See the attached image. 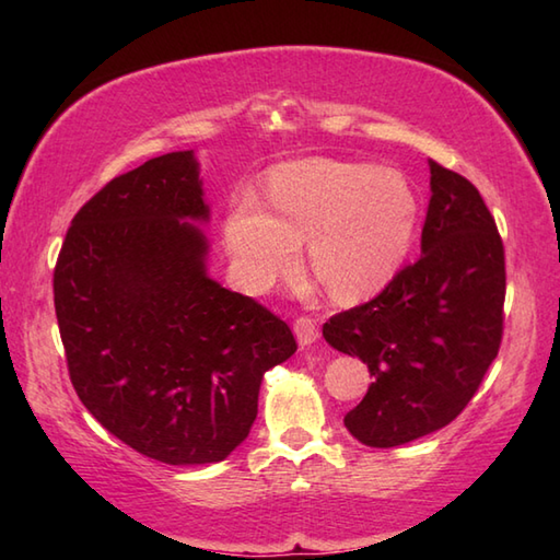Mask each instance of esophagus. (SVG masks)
<instances>
[{"instance_id":"esophagus-1","label":"esophagus","mask_w":560,"mask_h":560,"mask_svg":"<svg viewBox=\"0 0 560 560\" xmlns=\"http://www.w3.org/2000/svg\"><path fill=\"white\" fill-rule=\"evenodd\" d=\"M293 335H295V339H299L301 347H311V343L317 341L319 329H317V325H315V319H311V317H299V319H295V323H293Z\"/></svg>"}]
</instances>
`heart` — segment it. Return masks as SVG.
<instances>
[{
  "instance_id": "heart-1",
  "label": "heart",
  "mask_w": 560,
  "mask_h": 560,
  "mask_svg": "<svg viewBox=\"0 0 560 560\" xmlns=\"http://www.w3.org/2000/svg\"><path fill=\"white\" fill-rule=\"evenodd\" d=\"M269 213L237 197L223 221V245L237 287L267 291L307 241L311 267L339 301L387 287L416 233V197L399 171L307 159L281 165L269 180Z\"/></svg>"
}]
</instances>
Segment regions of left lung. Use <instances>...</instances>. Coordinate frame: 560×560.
<instances>
[{"instance_id": "1", "label": "left lung", "mask_w": 560, "mask_h": 560, "mask_svg": "<svg viewBox=\"0 0 560 560\" xmlns=\"http://www.w3.org/2000/svg\"><path fill=\"white\" fill-rule=\"evenodd\" d=\"M431 165L421 257L383 293L329 317L323 337L375 377L343 416L371 447H397L455 421L501 349L505 253L467 177Z\"/></svg>"}]
</instances>
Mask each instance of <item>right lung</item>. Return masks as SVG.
Masks as SVG:
<instances>
[{"mask_svg": "<svg viewBox=\"0 0 560 560\" xmlns=\"http://www.w3.org/2000/svg\"><path fill=\"white\" fill-rule=\"evenodd\" d=\"M192 151L115 177L71 219L55 313L71 385L105 431L163 464H213L257 419L261 377L299 343L265 305L209 279Z\"/></svg>", "mask_w": 560, "mask_h": 560, "instance_id": "obj_1", "label": "right lung"}]
</instances>
